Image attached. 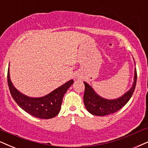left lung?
<instances>
[{
    "label": "left lung",
    "mask_w": 148,
    "mask_h": 148,
    "mask_svg": "<svg viewBox=\"0 0 148 148\" xmlns=\"http://www.w3.org/2000/svg\"><path fill=\"white\" fill-rule=\"evenodd\" d=\"M137 74L134 69V83L127 92L115 99H106L102 98L96 93L93 88L88 84L84 82L85 91L84 95V103L86 110L90 114L97 116H105L112 114L121 108L127 103L132 97L136 87Z\"/></svg>",
    "instance_id": "obj_1"
}]
</instances>
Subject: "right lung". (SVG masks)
I'll return each instance as SVG.
<instances>
[{
    "label": "right lung",
    "mask_w": 148,
    "mask_h": 148,
    "mask_svg": "<svg viewBox=\"0 0 148 148\" xmlns=\"http://www.w3.org/2000/svg\"><path fill=\"white\" fill-rule=\"evenodd\" d=\"M7 82L13 99L23 110L35 117L48 119L58 115L61 108L63 97L69 87L73 84V80L71 79L42 97H29L19 92L11 81L9 69Z\"/></svg>",
    "instance_id": "1"
}]
</instances>
